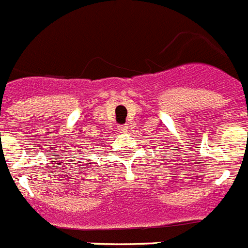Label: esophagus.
<instances>
[{
  "label": "esophagus",
  "mask_w": 248,
  "mask_h": 248,
  "mask_svg": "<svg viewBox=\"0 0 248 248\" xmlns=\"http://www.w3.org/2000/svg\"><path fill=\"white\" fill-rule=\"evenodd\" d=\"M128 129H129L128 125H122L119 128V130L122 131V133H126V131H128Z\"/></svg>",
  "instance_id": "34e87169"
}]
</instances>
